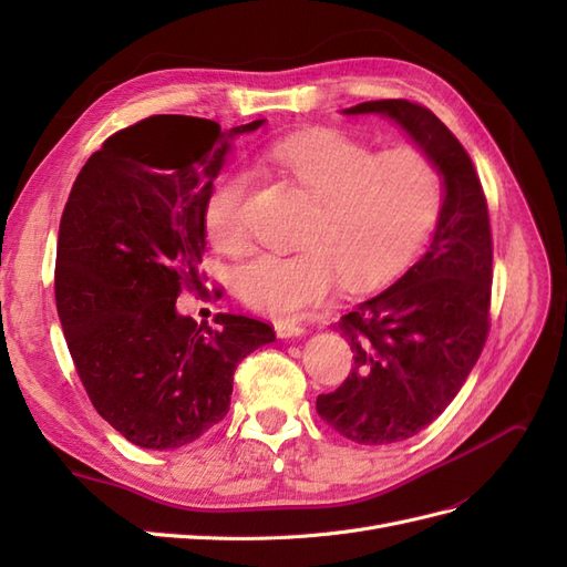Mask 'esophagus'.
I'll return each instance as SVG.
<instances>
[{"label": "esophagus", "mask_w": 567, "mask_h": 567, "mask_svg": "<svg viewBox=\"0 0 567 567\" xmlns=\"http://www.w3.org/2000/svg\"><path fill=\"white\" fill-rule=\"evenodd\" d=\"M274 331H277L279 338H293L305 333V326L296 319H277L274 321Z\"/></svg>", "instance_id": "34e87169"}]
</instances>
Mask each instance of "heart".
I'll list each match as a JSON object with an SVG mask.
<instances>
[{
	"label": "heart",
	"instance_id": "obj_1",
	"mask_svg": "<svg viewBox=\"0 0 567 567\" xmlns=\"http://www.w3.org/2000/svg\"><path fill=\"white\" fill-rule=\"evenodd\" d=\"M260 163L284 169L317 198L305 248L257 252L234 274L238 296L271 317L323 300L338 281L348 290L379 286L416 248L440 205V167L414 146L379 153L342 132L312 130L269 142ZM250 192L252 175L244 167L213 182L203 225L219 250L250 244Z\"/></svg>",
	"mask_w": 567,
	"mask_h": 567
}]
</instances>
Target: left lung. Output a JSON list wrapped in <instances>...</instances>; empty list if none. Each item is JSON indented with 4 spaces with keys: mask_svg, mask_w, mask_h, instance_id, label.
Segmentation results:
<instances>
[{
    "mask_svg": "<svg viewBox=\"0 0 567 567\" xmlns=\"http://www.w3.org/2000/svg\"><path fill=\"white\" fill-rule=\"evenodd\" d=\"M348 115L379 113L402 125L444 177V203L427 250L375 298L352 307L338 331L354 367L317 411L357 444H390L431 425L466 383L489 333L492 227L468 151L416 101H367Z\"/></svg>",
    "mask_w": 567,
    "mask_h": 567,
    "instance_id": "left-lung-1",
    "label": "left lung"
}]
</instances>
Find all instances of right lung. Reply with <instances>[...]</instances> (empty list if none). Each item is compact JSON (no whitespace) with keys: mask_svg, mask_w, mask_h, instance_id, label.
Instances as JSON below:
<instances>
[{"mask_svg":"<svg viewBox=\"0 0 567 567\" xmlns=\"http://www.w3.org/2000/svg\"><path fill=\"white\" fill-rule=\"evenodd\" d=\"M215 120L151 115L84 163L61 215L56 310L94 409L132 444L177 450L227 416L234 371L274 340L267 321L177 315L203 288V205L234 134Z\"/></svg>","mask_w":567,"mask_h":567,"instance_id":"add662e5","label":"right lung"}]
</instances>
